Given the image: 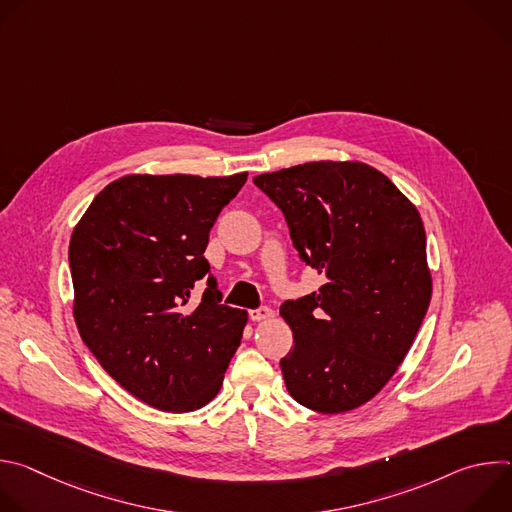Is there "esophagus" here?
<instances>
[{
	"instance_id": "1",
	"label": "esophagus",
	"mask_w": 512,
	"mask_h": 512,
	"mask_svg": "<svg viewBox=\"0 0 512 512\" xmlns=\"http://www.w3.org/2000/svg\"><path fill=\"white\" fill-rule=\"evenodd\" d=\"M273 316H275L273 310L267 308V306H261L259 310H251V312H249V318H251L253 322H265V320H271Z\"/></svg>"
}]
</instances>
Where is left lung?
I'll return each mask as SVG.
<instances>
[{"mask_svg":"<svg viewBox=\"0 0 512 512\" xmlns=\"http://www.w3.org/2000/svg\"><path fill=\"white\" fill-rule=\"evenodd\" d=\"M253 182L281 208L318 291L281 304L294 350L289 395L318 413L371 401L397 373L431 300L425 229L415 204L362 162H308Z\"/></svg>","mask_w":512,"mask_h":512,"instance_id":"1","label":"left lung"}]
</instances>
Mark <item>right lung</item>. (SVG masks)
<instances>
[{
	"label": "right lung",
	"mask_w": 512,
	"mask_h": 512,
	"mask_svg": "<svg viewBox=\"0 0 512 512\" xmlns=\"http://www.w3.org/2000/svg\"><path fill=\"white\" fill-rule=\"evenodd\" d=\"M247 172L129 174L107 184L70 237L72 314L101 367L133 397L186 413L221 391L247 312L218 304L208 233ZM202 276L198 307L189 294Z\"/></svg>",
	"instance_id": "add662e5"
}]
</instances>
